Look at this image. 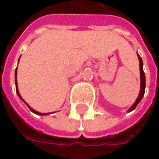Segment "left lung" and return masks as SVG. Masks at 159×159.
<instances>
[{
	"instance_id": "left-lung-1",
	"label": "left lung",
	"mask_w": 159,
	"mask_h": 159,
	"mask_svg": "<svg viewBox=\"0 0 159 159\" xmlns=\"http://www.w3.org/2000/svg\"><path fill=\"white\" fill-rule=\"evenodd\" d=\"M138 58H139V61H140V94L137 98L136 101L134 103V105L132 107H130V109L129 110V111H131L135 109V107H137V105L140 103V101L141 100V99L143 98L144 93H145V89H146V76H145V73H144L143 70V62H142V59L140 57V55L138 54Z\"/></svg>"
}]
</instances>
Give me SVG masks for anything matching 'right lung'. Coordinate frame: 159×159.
I'll use <instances>...</instances> for the list:
<instances>
[{
	"label": "right lung",
	"mask_w": 159,
	"mask_h": 159,
	"mask_svg": "<svg viewBox=\"0 0 159 159\" xmlns=\"http://www.w3.org/2000/svg\"><path fill=\"white\" fill-rule=\"evenodd\" d=\"M16 77H17V69H16V70H15V85H16V92H17V94H18V95H19V98H20V99H21V100H23V101H24V102H25V103L26 104V105H27V107H29V109L30 111H32V112H34V113H36V114H37V115H48V114H49V113H41V112H38V111H35L34 110V109H32V108H31V107H30L29 105H28V104L26 103L25 101V100H23L22 99V97L20 96V94H19V89H18V85H17V78H16Z\"/></svg>",
	"instance_id": "obj_1"
}]
</instances>
